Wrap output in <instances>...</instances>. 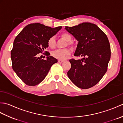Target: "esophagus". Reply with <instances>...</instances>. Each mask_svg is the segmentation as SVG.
<instances>
[{
    "instance_id": "1",
    "label": "esophagus",
    "mask_w": 123,
    "mask_h": 123,
    "mask_svg": "<svg viewBox=\"0 0 123 123\" xmlns=\"http://www.w3.org/2000/svg\"><path fill=\"white\" fill-rule=\"evenodd\" d=\"M64 61V60H58V62L59 63H62V62H63Z\"/></svg>"
}]
</instances>
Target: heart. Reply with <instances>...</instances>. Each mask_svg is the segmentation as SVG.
<instances>
[{
  "instance_id": "b5f03b06",
  "label": "heart",
  "mask_w": 123,
  "mask_h": 123,
  "mask_svg": "<svg viewBox=\"0 0 123 123\" xmlns=\"http://www.w3.org/2000/svg\"><path fill=\"white\" fill-rule=\"evenodd\" d=\"M62 37L65 40L69 42L71 40V36L69 34L64 33L61 34ZM55 45V40L54 36H52L49 38L48 41V45L51 48H54ZM71 53V50L69 49H58L54 51L52 53V55L56 59L59 60H63L66 59V57L69 55Z\"/></svg>"
}]
</instances>
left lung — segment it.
<instances>
[{"instance_id": "8db88e82", "label": "left lung", "mask_w": 123, "mask_h": 123, "mask_svg": "<svg viewBox=\"0 0 123 123\" xmlns=\"http://www.w3.org/2000/svg\"><path fill=\"white\" fill-rule=\"evenodd\" d=\"M65 29L78 42L74 55L84 57L81 60H69L71 67L68 76L78 87H92L99 82L107 70L111 55L107 36L98 26L90 23L66 26Z\"/></svg>"}]
</instances>
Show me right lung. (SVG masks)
I'll return each instance as SVG.
<instances>
[{
    "instance_id": "right-lung-1",
    "label": "right lung",
    "mask_w": 123,
    "mask_h": 123,
    "mask_svg": "<svg viewBox=\"0 0 123 123\" xmlns=\"http://www.w3.org/2000/svg\"><path fill=\"white\" fill-rule=\"evenodd\" d=\"M62 26L51 28L40 23L25 26L16 37L11 51L12 68L17 76L26 85L39 84L48 74L51 66L57 60L49 53L43 60L37 55L48 48V41Z\"/></svg>"
}]
</instances>
